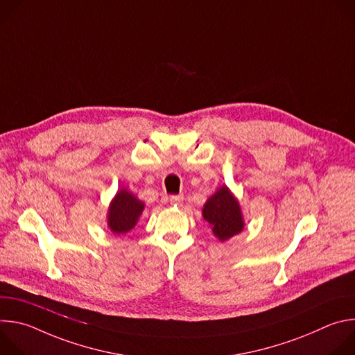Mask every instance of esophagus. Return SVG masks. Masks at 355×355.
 I'll list each match as a JSON object with an SVG mask.
<instances>
[{
	"label": "esophagus",
	"instance_id": "34e87169",
	"mask_svg": "<svg viewBox=\"0 0 355 355\" xmlns=\"http://www.w3.org/2000/svg\"><path fill=\"white\" fill-rule=\"evenodd\" d=\"M182 202H184V196L182 195H173L170 198V204L173 207H182Z\"/></svg>",
	"mask_w": 355,
	"mask_h": 355
}]
</instances>
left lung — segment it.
I'll use <instances>...</instances> for the list:
<instances>
[{
    "mask_svg": "<svg viewBox=\"0 0 355 355\" xmlns=\"http://www.w3.org/2000/svg\"><path fill=\"white\" fill-rule=\"evenodd\" d=\"M202 218L208 222L214 236L219 241H226L241 233L245 226L240 202L227 185L219 187L208 198L202 208Z\"/></svg>",
    "mask_w": 355,
    "mask_h": 355,
    "instance_id": "8db88e82",
    "label": "left lung"
}]
</instances>
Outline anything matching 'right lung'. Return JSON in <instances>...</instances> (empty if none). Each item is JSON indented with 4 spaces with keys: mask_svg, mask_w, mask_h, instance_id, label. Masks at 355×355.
Wrapping results in <instances>:
<instances>
[{
    "mask_svg": "<svg viewBox=\"0 0 355 355\" xmlns=\"http://www.w3.org/2000/svg\"><path fill=\"white\" fill-rule=\"evenodd\" d=\"M144 207V202L128 188L118 189L107 214L108 229L114 234H126L137 225Z\"/></svg>",
    "mask_w": 355,
    "mask_h": 355,
    "instance_id": "add662e5",
    "label": "right lung"
}]
</instances>
